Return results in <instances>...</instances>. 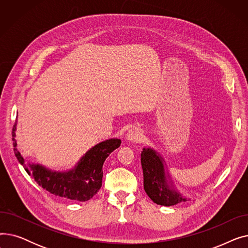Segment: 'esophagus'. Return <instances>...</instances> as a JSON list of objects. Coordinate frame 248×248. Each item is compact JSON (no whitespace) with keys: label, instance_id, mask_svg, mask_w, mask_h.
I'll return each mask as SVG.
<instances>
[{"label":"esophagus","instance_id":"1","mask_svg":"<svg viewBox=\"0 0 248 248\" xmlns=\"http://www.w3.org/2000/svg\"><path fill=\"white\" fill-rule=\"evenodd\" d=\"M126 140H129L131 142H139L140 140H141L142 139V132L141 129L135 126L129 128L127 133H126Z\"/></svg>","mask_w":248,"mask_h":248}]
</instances>
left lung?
Returning <instances> with one entry per match:
<instances>
[{
	"label": "left lung",
	"instance_id": "left-lung-1",
	"mask_svg": "<svg viewBox=\"0 0 248 248\" xmlns=\"http://www.w3.org/2000/svg\"><path fill=\"white\" fill-rule=\"evenodd\" d=\"M140 163L144 173V189L151 200L163 206L188 201L168 180L170 176L166 174L164 159L160 154L151 148H144L140 154Z\"/></svg>",
	"mask_w": 248,
	"mask_h": 248
}]
</instances>
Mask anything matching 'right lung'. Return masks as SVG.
<instances>
[{"label":"right lung","instance_id":"obj_1","mask_svg":"<svg viewBox=\"0 0 248 248\" xmlns=\"http://www.w3.org/2000/svg\"><path fill=\"white\" fill-rule=\"evenodd\" d=\"M16 125L13 126V146L19 163L37 184L55 196L84 202L93 198L102 185V166L109 154L121 146L120 139H109L88 150L72 170L56 172L39 164H26L17 149Z\"/></svg>","mask_w":248,"mask_h":248}]
</instances>
